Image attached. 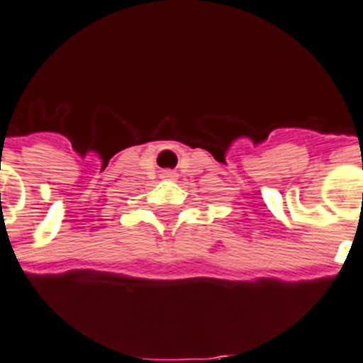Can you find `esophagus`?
Masks as SVG:
<instances>
[{"label": "esophagus", "mask_w": 363, "mask_h": 363, "mask_svg": "<svg viewBox=\"0 0 363 363\" xmlns=\"http://www.w3.org/2000/svg\"><path fill=\"white\" fill-rule=\"evenodd\" d=\"M163 177H165V179H175V173H171V171H165V173H163Z\"/></svg>", "instance_id": "obj_1"}]
</instances>
